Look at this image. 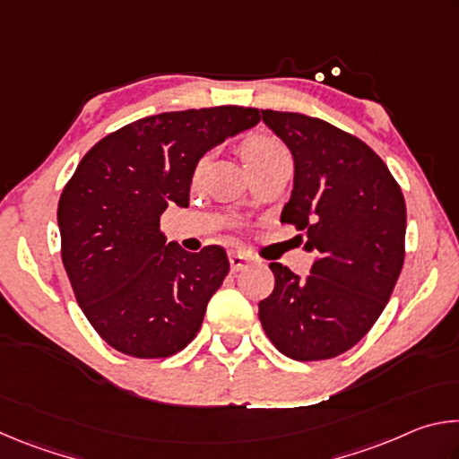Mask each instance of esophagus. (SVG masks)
Returning a JSON list of instances; mask_svg holds the SVG:
<instances>
[{"mask_svg":"<svg viewBox=\"0 0 459 459\" xmlns=\"http://www.w3.org/2000/svg\"><path fill=\"white\" fill-rule=\"evenodd\" d=\"M229 263H230V269L232 271H240V269L247 267L248 259L245 257V255H240V253H230L229 255Z\"/></svg>","mask_w":459,"mask_h":459,"instance_id":"esophagus-1","label":"esophagus"}]
</instances>
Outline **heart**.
Wrapping results in <instances>:
<instances>
[{
	"label": "heart",
	"instance_id": "b5f03b06",
	"mask_svg": "<svg viewBox=\"0 0 459 459\" xmlns=\"http://www.w3.org/2000/svg\"><path fill=\"white\" fill-rule=\"evenodd\" d=\"M283 152L285 147L271 135L251 134L240 142V158H243L248 172H253V169H257L259 166L265 164V161H269L271 158H275V155ZM206 166H208V155H202V158L196 161V166H194V172H192L194 182L204 174Z\"/></svg>",
	"mask_w": 459,
	"mask_h": 459
}]
</instances>
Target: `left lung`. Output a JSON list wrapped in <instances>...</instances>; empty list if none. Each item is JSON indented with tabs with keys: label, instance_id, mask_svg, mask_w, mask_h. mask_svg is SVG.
<instances>
[{
	"label": "left lung",
	"instance_id": "left-lung-1",
	"mask_svg": "<svg viewBox=\"0 0 459 459\" xmlns=\"http://www.w3.org/2000/svg\"><path fill=\"white\" fill-rule=\"evenodd\" d=\"M261 115L295 164L281 222L307 238L304 248L317 259L306 279L271 263L275 287L259 301V320L290 359H333L367 336L391 298L405 261V198L359 137L301 113Z\"/></svg>",
	"mask_w": 459,
	"mask_h": 459
}]
</instances>
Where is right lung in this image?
I'll return each instance as SVG.
<instances>
[{"instance_id":"add662e5","label":"right lung","mask_w":459,"mask_h":459,"mask_svg":"<svg viewBox=\"0 0 459 459\" xmlns=\"http://www.w3.org/2000/svg\"><path fill=\"white\" fill-rule=\"evenodd\" d=\"M259 108L206 107L137 119L84 153L58 200L60 255L74 298L108 346L135 359L180 352L229 273L219 245L166 243L160 216L190 202L211 147L257 126Z\"/></svg>"}]
</instances>
